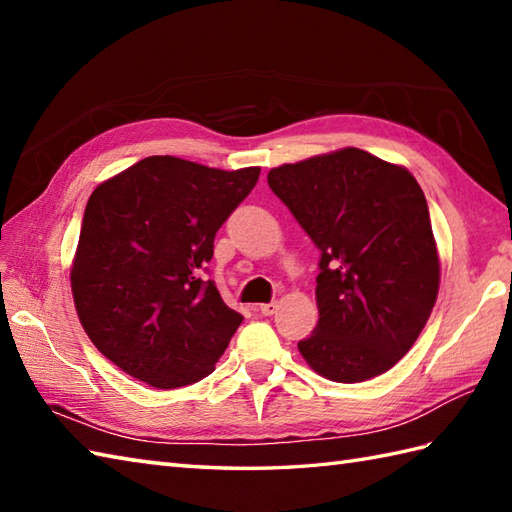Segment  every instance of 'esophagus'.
<instances>
[{
    "label": "esophagus",
    "mask_w": 512,
    "mask_h": 512,
    "mask_svg": "<svg viewBox=\"0 0 512 512\" xmlns=\"http://www.w3.org/2000/svg\"><path fill=\"white\" fill-rule=\"evenodd\" d=\"M277 301H270V303H262V306H257V310L264 314V317H270V314L277 312Z\"/></svg>",
    "instance_id": "34e87169"
}]
</instances>
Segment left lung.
Segmentation results:
<instances>
[{"mask_svg":"<svg viewBox=\"0 0 512 512\" xmlns=\"http://www.w3.org/2000/svg\"><path fill=\"white\" fill-rule=\"evenodd\" d=\"M268 184L321 250L319 323L299 352L319 376L385 374L427 325L440 255L416 178L345 147L268 171Z\"/></svg>","mask_w":512,"mask_h":512,"instance_id":"obj_1","label":"left lung"}]
</instances>
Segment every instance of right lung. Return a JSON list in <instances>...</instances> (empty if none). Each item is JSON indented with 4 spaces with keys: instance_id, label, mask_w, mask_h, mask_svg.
Listing matches in <instances>:
<instances>
[{
    "instance_id": "right-lung-1",
    "label": "right lung",
    "mask_w": 512,
    "mask_h": 512,
    "mask_svg": "<svg viewBox=\"0 0 512 512\" xmlns=\"http://www.w3.org/2000/svg\"><path fill=\"white\" fill-rule=\"evenodd\" d=\"M259 171L149 156L92 191L70 286L85 334L125 374L176 389L215 369L244 317L202 270Z\"/></svg>"
}]
</instances>
